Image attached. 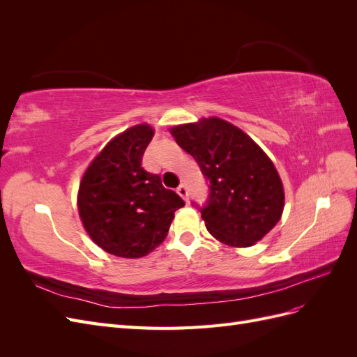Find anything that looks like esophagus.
Instances as JSON below:
<instances>
[{"mask_svg":"<svg viewBox=\"0 0 357 357\" xmlns=\"http://www.w3.org/2000/svg\"><path fill=\"white\" fill-rule=\"evenodd\" d=\"M177 193L178 195L185 199V201H188L189 199V190H188V186L186 185H180L178 188H177Z\"/></svg>","mask_w":357,"mask_h":357,"instance_id":"esophagus-1","label":"esophagus"}]
</instances>
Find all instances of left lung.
I'll list each match as a JSON object with an SVG mask.
<instances>
[{
    "label": "left lung",
    "instance_id": "1",
    "mask_svg": "<svg viewBox=\"0 0 357 357\" xmlns=\"http://www.w3.org/2000/svg\"><path fill=\"white\" fill-rule=\"evenodd\" d=\"M210 181L208 199L199 207L208 232L234 247H248L282 218L284 190L278 172L253 139L219 117L171 129Z\"/></svg>",
    "mask_w": 357,
    "mask_h": 357
}]
</instances>
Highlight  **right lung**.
Wrapping results in <instances>:
<instances>
[{
  "mask_svg": "<svg viewBox=\"0 0 357 357\" xmlns=\"http://www.w3.org/2000/svg\"><path fill=\"white\" fill-rule=\"evenodd\" d=\"M152 138L149 125L129 128L102 149L80 183L77 205L84 229L102 250L119 257L152 252L185 205L142 165Z\"/></svg>",
  "mask_w": 357,
  "mask_h": 357,
  "instance_id": "right-lung-1",
  "label": "right lung"
}]
</instances>
